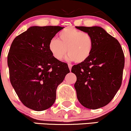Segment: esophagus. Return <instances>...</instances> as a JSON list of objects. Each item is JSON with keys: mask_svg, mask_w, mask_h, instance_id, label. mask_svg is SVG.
Returning <instances> with one entry per match:
<instances>
[{"mask_svg": "<svg viewBox=\"0 0 131 131\" xmlns=\"http://www.w3.org/2000/svg\"><path fill=\"white\" fill-rule=\"evenodd\" d=\"M72 66L71 64H68V67H69V70H70V71H71Z\"/></svg>", "mask_w": 131, "mask_h": 131, "instance_id": "1", "label": "esophagus"}]
</instances>
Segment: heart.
<instances>
[{
  "label": "heart",
  "instance_id": "1",
  "mask_svg": "<svg viewBox=\"0 0 131 131\" xmlns=\"http://www.w3.org/2000/svg\"><path fill=\"white\" fill-rule=\"evenodd\" d=\"M94 40L92 36L74 28H67L59 34V40L52 39L49 50L57 60H61L68 53L66 60L82 63L86 61L93 52Z\"/></svg>",
  "mask_w": 131,
  "mask_h": 131
}]
</instances>
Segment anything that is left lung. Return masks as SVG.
Wrapping results in <instances>:
<instances>
[{"mask_svg":"<svg viewBox=\"0 0 131 131\" xmlns=\"http://www.w3.org/2000/svg\"><path fill=\"white\" fill-rule=\"evenodd\" d=\"M91 34L94 40L93 52L86 61L74 65V84L80 103L90 109H97L109 103L122 83L124 56L121 44L99 26L76 27Z\"/></svg>","mask_w":131,"mask_h":131,"instance_id":"obj_1","label":"left lung"}]
</instances>
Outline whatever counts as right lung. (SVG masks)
<instances>
[{"instance_id":"right-lung-1","label":"right lung","mask_w":131,"mask_h":131,"mask_svg":"<svg viewBox=\"0 0 131 131\" xmlns=\"http://www.w3.org/2000/svg\"><path fill=\"white\" fill-rule=\"evenodd\" d=\"M64 27L32 26L17 36L7 57L10 81L23 104L36 111L54 104L56 89L70 72L65 62L57 60L49 43Z\"/></svg>"}]
</instances>
